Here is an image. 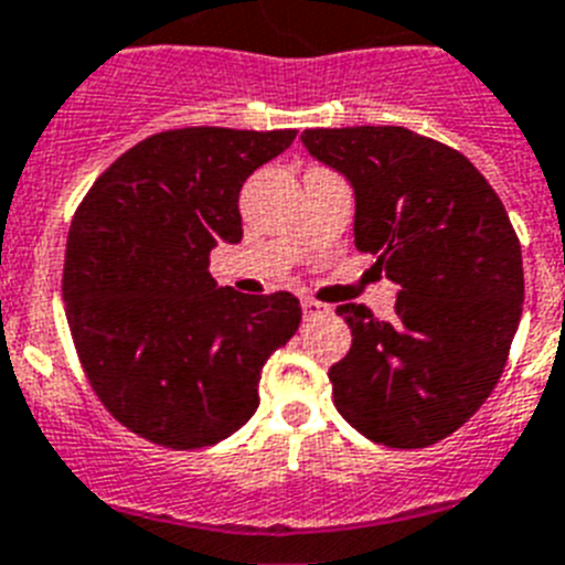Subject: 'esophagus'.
<instances>
[{
    "instance_id": "obj_1",
    "label": "esophagus",
    "mask_w": 565,
    "mask_h": 565,
    "mask_svg": "<svg viewBox=\"0 0 565 565\" xmlns=\"http://www.w3.org/2000/svg\"><path fill=\"white\" fill-rule=\"evenodd\" d=\"M329 306H326V302H320V300H315V297H306V300H302V315H306V320H315V317H323V315H329Z\"/></svg>"
}]
</instances>
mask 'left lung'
<instances>
[{
	"instance_id": "left-lung-1",
	"label": "left lung",
	"mask_w": 565,
	"mask_h": 565,
	"mask_svg": "<svg viewBox=\"0 0 565 565\" xmlns=\"http://www.w3.org/2000/svg\"><path fill=\"white\" fill-rule=\"evenodd\" d=\"M355 188V245L398 282L393 320L347 302L352 349L329 370L334 407L386 447L447 439L505 370L523 315V254L505 204L459 149L404 126L306 129Z\"/></svg>"
}]
</instances>
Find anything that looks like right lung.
<instances>
[{
  "mask_svg": "<svg viewBox=\"0 0 565 565\" xmlns=\"http://www.w3.org/2000/svg\"><path fill=\"white\" fill-rule=\"evenodd\" d=\"M297 129L184 126L97 175L65 242L63 302L88 384L135 436L216 445L259 407L265 361L300 329L288 291L216 288L210 250L242 239L239 190Z\"/></svg>",
  "mask_w": 565,
  "mask_h": 565,
  "instance_id": "right-lung-1",
  "label": "right lung"
}]
</instances>
